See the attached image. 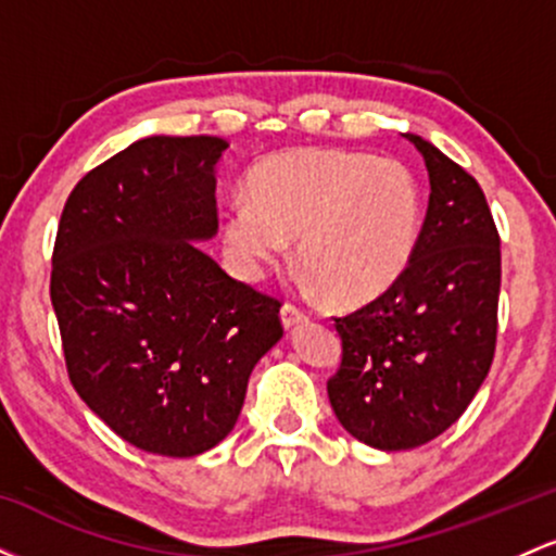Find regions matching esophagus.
Segmentation results:
<instances>
[{
  "mask_svg": "<svg viewBox=\"0 0 556 556\" xmlns=\"http://www.w3.org/2000/svg\"><path fill=\"white\" fill-rule=\"evenodd\" d=\"M279 318H282V327H285L287 331H290V329H295L298 324L305 321V314L298 308V305L285 303L282 311H279Z\"/></svg>",
  "mask_w": 556,
  "mask_h": 556,
  "instance_id": "1",
  "label": "esophagus"
}]
</instances>
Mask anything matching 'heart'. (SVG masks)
<instances>
[{
  "label": "heart",
  "instance_id": "b5f03b06",
  "mask_svg": "<svg viewBox=\"0 0 556 556\" xmlns=\"http://www.w3.org/2000/svg\"><path fill=\"white\" fill-rule=\"evenodd\" d=\"M424 203L413 172L361 151L298 149L248 175V198L227 206L222 240L242 279L282 264L298 240L300 264L337 305L371 303L410 266Z\"/></svg>",
  "mask_w": 556,
  "mask_h": 556
}]
</instances>
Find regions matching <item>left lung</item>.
I'll return each mask as SVG.
<instances>
[{
    "label": "left lung",
    "instance_id": "1",
    "mask_svg": "<svg viewBox=\"0 0 556 556\" xmlns=\"http://www.w3.org/2000/svg\"><path fill=\"white\" fill-rule=\"evenodd\" d=\"M429 169V208L410 266L366 308L334 318L340 371L331 410L374 450H413L450 429L486 379L496 344L502 256L481 185L405 132Z\"/></svg>",
    "mask_w": 556,
    "mask_h": 556
}]
</instances>
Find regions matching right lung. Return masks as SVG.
Returning a JSON list of instances; mask_svg holds the SVG:
<instances>
[{"mask_svg":"<svg viewBox=\"0 0 556 556\" xmlns=\"http://www.w3.org/2000/svg\"><path fill=\"white\" fill-rule=\"evenodd\" d=\"M227 146L140 138L75 185L56 229L52 305L70 381L117 437L164 457L219 444L282 340L277 300L198 245L219 229Z\"/></svg>","mask_w":556,"mask_h":556,"instance_id":"obj_1","label":"right lung"}]
</instances>
